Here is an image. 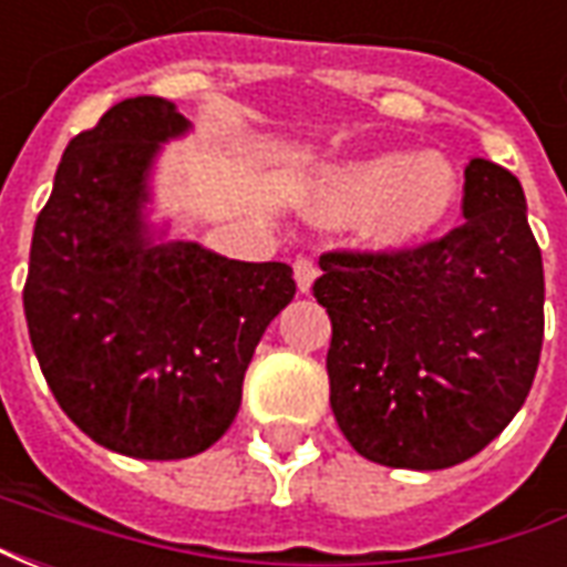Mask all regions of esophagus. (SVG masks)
<instances>
[{
  "mask_svg": "<svg viewBox=\"0 0 567 567\" xmlns=\"http://www.w3.org/2000/svg\"><path fill=\"white\" fill-rule=\"evenodd\" d=\"M316 276H319V270H316V264H312V260H307V258L295 260V282H297V288H300V295H309V291H312Z\"/></svg>",
  "mask_w": 567,
  "mask_h": 567,
  "instance_id": "1",
  "label": "esophagus"
}]
</instances>
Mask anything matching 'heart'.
Listing matches in <instances>:
<instances>
[{"instance_id":"b5f03b06","label":"heart","mask_w":567,"mask_h":567,"mask_svg":"<svg viewBox=\"0 0 567 567\" xmlns=\"http://www.w3.org/2000/svg\"><path fill=\"white\" fill-rule=\"evenodd\" d=\"M458 199L452 163L434 151L370 154L321 175L309 215L321 224L352 218L358 239L373 251H401L427 239Z\"/></svg>"}]
</instances>
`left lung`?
<instances>
[{
	"label": "left lung",
	"mask_w": 567,
	"mask_h": 567,
	"mask_svg": "<svg viewBox=\"0 0 567 567\" xmlns=\"http://www.w3.org/2000/svg\"><path fill=\"white\" fill-rule=\"evenodd\" d=\"M462 212V227L425 246L319 260L331 410L355 452L385 467L467 462L535 382L544 264L519 178L474 157Z\"/></svg>",
	"instance_id": "obj_1"
}]
</instances>
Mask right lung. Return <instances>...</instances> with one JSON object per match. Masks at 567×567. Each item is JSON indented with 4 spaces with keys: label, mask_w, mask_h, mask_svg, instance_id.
<instances>
[{
    "label": "right lung",
    "mask_w": 567,
    "mask_h": 567,
    "mask_svg": "<svg viewBox=\"0 0 567 567\" xmlns=\"http://www.w3.org/2000/svg\"><path fill=\"white\" fill-rule=\"evenodd\" d=\"M190 130L175 103L133 96L66 145L32 230L23 312L56 404L100 446L169 462L230 427L255 346L297 285L169 243L148 221L151 169Z\"/></svg>",
    "instance_id": "right-lung-1"
}]
</instances>
